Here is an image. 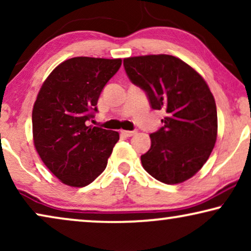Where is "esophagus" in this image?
Masks as SVG:
<instances>
[{"label": "esophagus", "mask_w": 251, "mask_h": 251, "mask_svg": "<svg viewBox=\"0 0 251 251\" xmlns=\"http://www.w3.org/2000/svg\"><path fill=\"white\" fill-rule=\"evenodd\" d=\"M135 133H137L136 130H132V131H130V130H121V135L125 137H132Z\"/></svg>", "instance_id": "obj_1"}]
</instances>
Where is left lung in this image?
Wrapping results in <instances>:
<instances>
[{"instance_id": "1", "label": "left lung", "mask_w": 251, "mask_h": 251, "mask_svg": "<svg viewBox=\"0 0 251 251\" xmlns=\"http://www.w3.org/2000/svg\"><path fill=\"white\" fill-rule=\"evenodd\" d=\"M130 81L146 92L153 109H164L163 126L151 133L140 156L147 173L179 184L203 167L217 138V108L208 84L179 58L149 54L123 59Z\"/></svg>"}]
</instances>
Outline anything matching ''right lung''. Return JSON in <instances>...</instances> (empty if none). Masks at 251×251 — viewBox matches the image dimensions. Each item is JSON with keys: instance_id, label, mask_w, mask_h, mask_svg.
Returning <instances> with one entry per match:
<instances>
[{"instance_id": "obj_1", "label": "right lung", "mask_w": 251, "mask_h": 251, "mask_svg": "<svg viewBox=\"0 0 251 251\" xmlns=\"http://www.w3.org/2000/svg\"><path fill=\"white\" fill-rule=\"evenodd\" d=\"M121 59L75 57L54 68L40 89L32 113L34 145L61 183L83 187L107 166L119 132L88 126L106 83Z\"/></svg>"}]
</instances>
